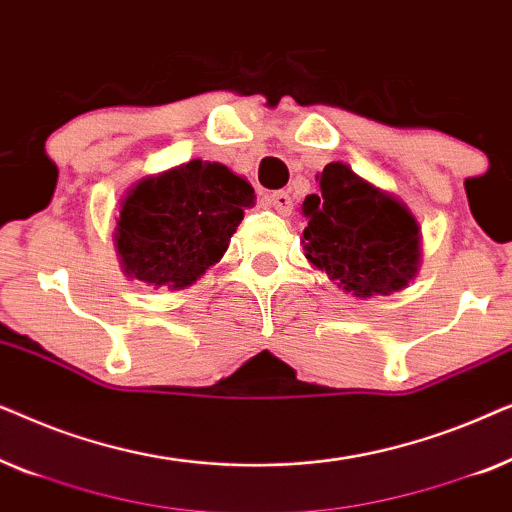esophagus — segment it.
Wrapping results in <instances>:
<instances>
[{"label": "esophagus", "instance_id": "obj_1", "mask_svg": "<svg viewBox=\"0 0 512 512\" xmlns=\"http://www.w3.org/2000/svg\"><path fill=\"white\" fill-rule=\"evenodd\" d=\"M270 205L277 209L279 214L282 216H289L291 214V209H293V200H291V195L289 193H284V191H275L270 195Z\"/></svg>", "mask_w": 512, "mask_h": 512}]
</instances>
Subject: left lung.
Wrapping results in <instances>:
<instances>
[{"label": "left lung", "instance_id": "obj_1", "mask_svg": "<svg viewBox=\"0 0 512 512\" xmlns=\"http://www.w3.org/2000/svg\"><path fill=\"white\" fill-rule=\"evenodd\" d=\"M317 181L303 202L307 261L359 300L408 289L422 268V230L410 207L340 160Z\"/></svg>", "mask_w": 512, "mask_h": 512}]
</instances>
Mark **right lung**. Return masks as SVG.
I'll return each mask as SVG.
<instances>
[{
	"mask_svg": "<svg viewBox=\"0 0 512 512\" xmlns=\"http://www.w3.org/2000/svg\"><path fill=\"white\" fill-rule=\"evenodd\" d=\"M254 200L247 179L200 158L139 179L116 216L123 275L153 289H188L221 261Z\"/></svg>",
	"mask_w": 512,
	"mask_h": 512,
	"instance_id": "1",
	"label": "right lung"
}]
</instances>
